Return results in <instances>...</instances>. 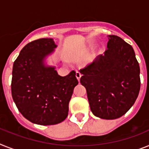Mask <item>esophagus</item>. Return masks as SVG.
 I'll use <instances>...</instances> for the list:
<instances>
[{"mask_svg": "<svg viewBox=\"0 0 149 149\" xmlns=\"http://www.w3.org/2000/svg\"><path fill=\"white\" fill-rule=\"evenodd\" d=\"M81 77V73L79 72H76V77L78 81H80V78Z\"/></svg>", "mask_w": 149, "mask_h": 149, "instance_id": "obj_1", "label": "esophagus"}]
</instances>
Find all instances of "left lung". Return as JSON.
<instances>
[{
  "mask_svg": "<svg viewBox=\"0 0 149 149\" xmlns=\"http://www.w3.org/2000/svg\"><path fill=\"white\" fill-rule=\"evenodd\" d=\"M107 49L81 69L92 113L104 120L121 117L135 104L140 90V68L135 52L117 36H109Z\"/></svg>",
  "mask_w": 149,
  "mask_h": 149,
  "instance_id": "1",
  "label": "left lung"
}]
</instances>
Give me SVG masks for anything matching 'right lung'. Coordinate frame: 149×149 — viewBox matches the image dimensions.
Wrapping results in <instances>:
<instances>
[{"label":"right lung","mask_w":149,"mask_h":149,"mask_svg":"<svg viewBox=\"0 0 149 149\" xmlns=\"http://www.w3.org/2000/svg\"><path fill=\"white\" fill-rule=\"evenodd\" d=\"M57 45L52 39L26 44L14 61L11 94L20 113L33 123L49 126L64 121L74 88L75 72L62 77L55 68L45 67L43 59Z\"/></svg>","instance_id":"right-lung-1"}]
</instances>
